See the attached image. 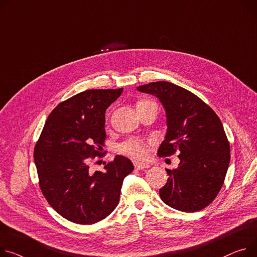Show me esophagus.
Instances as JSON below:
<instances>
[{
    "instance_id": "34e87169",
    "label": "esophagus",
    "mask_w": 257,
    "mask_h": 257,
    "mask_svg": "<svg viewBox=\"0 0 257 257\" xmlns=\"http://www.w3.org/2000/svg\"><path fill=\"white\" fill-rule=\"evenodd\" d=\"M134 166H135V169H136V170H144V169L149 168V165L143 164V163H139V162H135V163H134Z\"/></svg>"
}]
</instances>
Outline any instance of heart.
Wrapping results in <instances>:
<instances>
[{
    "instance_id": "heart-1",
    "label": "heart",
    "mask_w": 257,
    "mask_h": 257,
    "mask_svg": "<svg viewBox=\"0 0 257 257\" xmlns=\"http://www.w3.org/2000/svg\"><path fill=\"white\" fill-rule=\"evenodd\" d=\"M149 101H143L142 103H147ZM118 151L128 155L136 160H145L148 156V148L147 145L140 139H130L125 142L121 143L118 146Z\"/></svg>"
}]
</instances>
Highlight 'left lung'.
I'll return each mask as SVG.
<instances>
[{"mask_svg":"<svg viewBox=\"0 0 257 257\" xmlns=\"http://www.w3.org/2000/svg\"><path fill=\"white\" fill-rule=\"evenodd\" d=\"M137 89L160 98L167 115V134L157 154L176 151L177 169H166L169 178L160 189L168 206L196 212L211 204L220 191L230 160V147L217 114L199 96L168 81L150 82Z\"/></svg>","mask_w":257,"mask_h":257,"instance_id":"obj_1","label":"left lung"}]
</instances>
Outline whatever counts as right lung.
<instances>
[{
	"label": "right lung",
	"mask_w": 257,
	"mask_h": 257,
	"mask_svg": "<svg viewBox=\"0 0 257 257\" xmlns=\"http://www.w3.org/2000/svg\"><path fill=\"white\" fill-rule=\"evenodd\" d=\"M122 90L89 89L60 103L36 143L34 160L42 193L74 223L93 224L110 215L119 202L123 179L134 170L122 155L104 171L89 169V162L103 155L106 109Z\"/></svg>",
	"instance_id": "1"
}]
</instances>
